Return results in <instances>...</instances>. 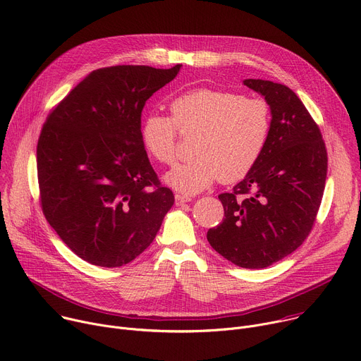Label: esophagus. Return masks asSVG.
Masks as SVG:
<instances>
[{
  "label": "esophagus",
  "mask_w": 361,
  "mask_h": 361,
  "mask_svg": "<svg viewBox=\"0 0 361 361\" xmlns=\"http://www.w3.org/2000/svg\"><path fill=\"white\" fill-rule=\"evenodd\" d=\"M176 206H183L184 203H188L191 202V197H188V195H183V194H176Z\"/></svg>",
  "instance_id": "1"
}]
</instances>
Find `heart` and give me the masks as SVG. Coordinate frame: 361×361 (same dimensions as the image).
<instances>
[{
    "label": "heart",
    "mask_w": 361,
    "mask_h": 361,
    "mask_svg": "<svg viewBox=\"0 0 361 361\" xmlns=\"http://www.w3.org/2000/svg\"><path fill=\"white\" fill-rule=\"evenodd\" d=\"M171 116L147 114L141 122V141L147 154L161 164L177 157L178 129L200 130L197 157L180 162L164 177L174 190L194 194L223 178L245 177L265 149L271 134V109L264 99L240 93L200 87L174 97Z\"/></svg>",
    "instance_id": "b5f03b06"
}]
</instances>
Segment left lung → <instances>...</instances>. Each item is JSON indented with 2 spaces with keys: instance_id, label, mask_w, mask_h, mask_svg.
I'll return each mask as SVG.
<instances>
[{
  "instance_id": "left-lung-1",
  "label": "left lung",
  "mask_w": 361,
  "mask_h": 361,
  "mask_svg": "<svg viewBox=\"0 0 361 361\" xmlns=\"http://www.w3.org/2000/svg\"><path fill=\"white\" fill-rule=\"evenodd\" d=\"M243 85L265 97L271 134L246 177L223 192V221L210 228L212 247L232 264L262 269L290 255L308 238L326 178L321 130L288 86L262 79Z\"/></svg>"
}]
</instances>
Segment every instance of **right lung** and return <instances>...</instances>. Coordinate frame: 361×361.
<instances>
[{
  "label": "right lung",
  "instance_id": "right-lung-1",
  "mask_svg": "<svg viewBox=\"0 0 361 361\" xmlns=\"http://www.w3.org/2000/svg\"><path fill=\"white\" fill-rule=\"evenodd\" d=\"M180 68L93 71L43 125L37 144L43 213L68 247L92 265L118 268L134 260L174 204L140 129L145 102Z\"/></svg>",
  "mask_w": 361,
  "mask_h": 361
}]
</instances>
